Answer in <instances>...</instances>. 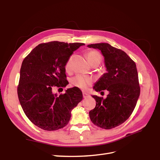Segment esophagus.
I'll return each mask as SVG.
<instances>
[{
    "label": "esophagus",
    "mask_w": 160,
    "mask_h": 160,
    "mask_svg": "<svg viewBox=\"0 0 160 160\" xmlns=\"http://www.w3.org/2000/svg\"><path fill=\"white\" fill-rule=\"evenodd\" d=\"M88 96H89V94H88V93H85V92H83V98H88Z\"/></svg>",
    "instance_id": "obj_1"
}]
</instances>
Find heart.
<instances>
[{"label": "heart", "instance_id": "obj_1", "mask_svg": "<svg viewBox=\"0 0 160 160\" xmlns=\"http://www.w3.org/2000/svg\"><path fill=\"white\" fill-rule=\"evenodd\" d=\"M72 57H71L69 60L67 61L65 65V70L69 71L71 69V64L72 61ZM87 57H88V61L91 65L95 62H100L101 61V56L100 53L96 51H89L87 52ZM92 83V79L89 77L82 76V75H77L71 79V83L77 88L81 89H86L89 85Z\"/></svg>", "mask_w": 160, "mask_h": 160}]
</instances>
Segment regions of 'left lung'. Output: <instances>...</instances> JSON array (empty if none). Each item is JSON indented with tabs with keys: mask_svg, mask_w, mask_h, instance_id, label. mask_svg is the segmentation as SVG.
Here are the masks:
<instances>
[{
	"mask_svg": "<svg viewBox=\"0 0 160 160\" xmlns=\"http://www.w3.org/2000/svg\"><path fill=\"white\" fill-rule=\"evenodd\" d=\"M88 47L101 51L107 71L95 83L93 89L97 92L105 89L109 91L105 99L92 96L96 106L89 111V117L98 127L112 129L125 122L136 105L140 94L136 65L124 51L108 43Z\"/></svg>",
	"mask_w": 160,
	"mask_h": 160,
	"instance_id": "obj_1",
	"label": "left lung"
}]
</instances>
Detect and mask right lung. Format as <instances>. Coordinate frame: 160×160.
<instances>
[{
  "label": "right lung",
  "mask_w": 160,
  "mask_h": 160,
  "mask_svg": "<svg viewBox=\"0 0 160 160\" xmlns=\"http://www.w3.org/2000/svg\"><path fill=\"white\" fill-rule=\"evenodd\" d=\"M84 45L59 41L42 43L23 60L18 97L27 117L37 127L46 131L64 128L71 119L72 109L83 99V93L76 87L59 96L52 90L68 84L67 62L73 51Z\"/></svg>",
  "instance_id": "add662e5"
}]
</instances>
